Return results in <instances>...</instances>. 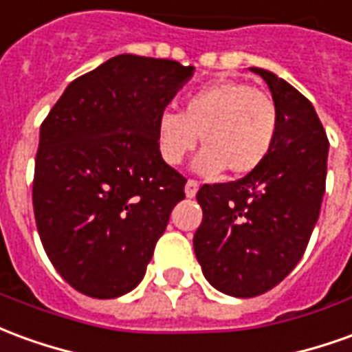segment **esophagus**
Returning <instances> with one entry per match:
<instances>
[{
	"instance_id": "obj_1",
	"label": "esophagus",
	"mask_w": 352,
	"mask_h": 352,
	"mask_svg": "<svg viewBox=\"0 0 352 352\" xmlns=\"http://www.w3.org/2000/svg\"><path fill=\"white\" fill-rule=\"evenodd\" d=\"M198 188H200V183H198V181H192V179H188L186 184H184V194H186V198H194L196 192H198Z\"/></svg>"
}]
</instances>
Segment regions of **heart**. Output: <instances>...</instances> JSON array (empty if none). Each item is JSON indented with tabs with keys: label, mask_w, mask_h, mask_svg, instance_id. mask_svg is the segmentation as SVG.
<instances>
[{
	"label": "heart",
	"mask_w": 352,
	"mask_h": 352,
	"mask_svg": "<svg viewBox=\"0 0 352 352\" xmlns=\"http://www.w3.org/2000/svg\"><path fill=\"white\" fill-rule=\"evenodd\" d=\"M278 110L269 93L238 80L211 83L184 99L183 112L166 108L156 120V144L164 162L177 166L198 142L194 168L204 173L227 169L248 175L272 151Z\"/></svg>",
	"instance_id": "b5f03b06"
}]
</instances>
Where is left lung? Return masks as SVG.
I'll return each mask as SVG.
<instances>
[{
	"label": "left lung",
	"mask_w": 352,
	"mask_h": 352,
	"mask_svg": "<svg viewBox=\"0 0 352 352\" xmlns=\"http://www.w3.org/2000/svg\"><path fill=\"white\" fill-rule=\"evenodd\" d=\"M269 85L278 131L261 166L232 183L204 184L194 253L211 286L255 297L280 284L303 257L326 190L328 137L311 100L276 74Z\"/></svg>",
	"instance_id": "8db88e82"
}]
</instances>
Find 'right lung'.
I'll list each match as a JSON object with an SVG mask.
<instances>
[{
    "label": "right lung",
    "mask_w": 352,
    "mask_h": 352,
    "mask_svg": "<svg viewBox=\"0 0 352 352\" xmlns=\"http://www.w3.org/2000/svg\"><path fill=\"white\" fill-rule=\"evenodd\" d=\"M194 66L118 55L74 80L39 129L34 215L49 261L83 296L112 299L146 272L184 179L156 120Z\"/></svg>",
    "instance_id": "add662e5"
}]
</instances>
